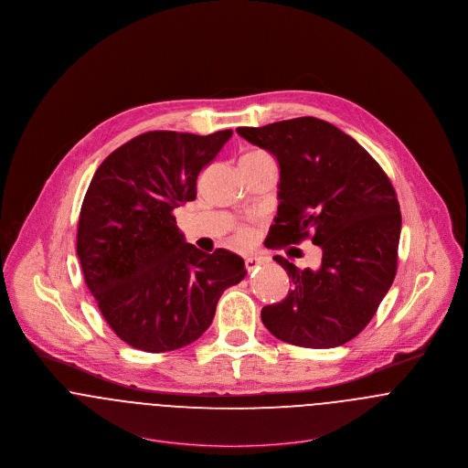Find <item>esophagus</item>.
<instances>
[{"label":"esophagus","mask_w":468,"mask_h":468,"mask_svg":"<svg viewBox=\"0 0 468 468\" xmlns=\"http://www.w3.org/2000/svg\"><path fill=\"white\" fill-rule=\"evenodd\" d=\"M265 263V258H260V256H246V267H248L249 272L250 271H254V269H258L260 265H263Z\"/></svg>","instance_id":"34e87169"}]
</instances>
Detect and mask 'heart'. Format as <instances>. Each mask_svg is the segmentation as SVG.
Masks as SVG:
<instances>
[{
    "instance_id": "obj_1",
    "label": "heart",
    "mask_w": 468,
    "mask_h": 468,
    "mask_svg": "<svg viewBox=\"0 0 468 468\" xmlns=\"http://www.w3.org/2000/svg\"><path fill=\"white\" fill-rule=\"evenodd\" d=\"M260 155H267V154L261 152V150H254V152L246 154L242 159H246V157H260ZM249 237H250V231H249V229H242V231H240V240H248Z\"/></svg>"
}]
</instances>
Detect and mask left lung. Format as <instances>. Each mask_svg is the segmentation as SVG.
<instances>
[{
    "label": "left lung",
    "instance_id": "1",
    "mask_svg": "<svg viewBox=\"0 0 468 468\" xmlns=\"http://www.w3.org/2000/svg\"><path fill=\"white\" fill-rule=\"evenodd\" d=\"M237 133L279 163L271 248L311 239L322 249L316 271L274 256L292 290L261 309V322L295 346H341L371 322L394 281L401 233L394 187L356 139L325 120L303 116Z\"/></svg>",
    "mask_w": 468,
    "mask_h": 468
}]
</instances>
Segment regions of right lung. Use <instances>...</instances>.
I'll use <instances>...</instances> for the list:
<instances>
[{
	"mask_svg": "<svg viewBox=\"0 0 468 468\" xmlns=\"http://www.w3.org/2000/svg\"><path fill=\"white\" fill-rule=\"evenodd\" d=\"M233 131H152L116 148L95 171L78 226L84 282L112 332L150 354L191 345L210 327L244 260L187 244L173 210L196 199L203 167Z\"/></svg>",
	"mask_w": 468,
	"mask_h": 468,
	"instance_id": "add662e5",
	"label": "right lung"
}]
</instances>
